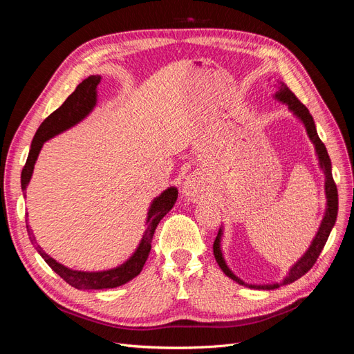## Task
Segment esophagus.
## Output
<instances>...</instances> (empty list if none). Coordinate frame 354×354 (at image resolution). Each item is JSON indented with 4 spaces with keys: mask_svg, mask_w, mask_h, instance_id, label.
Listing matches in <instances>:
<instances>
[{
    "mask_svg": "<svg viewBox=\"0 0 354 354\" xmlns=\"http://www.w3.org/2000/svg\"><path fill=\"white\" fill-rule=\"evenodd\" d=\"M203 192V181L199 176H189L183 185V195L195 198Z\"/></svg>",
    "mask_w": 354,
    "mask_h": 354,
    "instance_id": "esophagus-1",
    "label": "esophagus"
}]
</instances>
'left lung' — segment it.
<instances>
[{
    "mask_svg": "<svg viewBox=\"0 0 354 354\" xmlns=\"http://www.w3.org/2000/svg\"><path fill=\"white\" fill-rule=\"evenodd\" d=\"M274 97L277 100H281L283 103L288 104V109L292 111L295 116H298L299 120L303 121L304 127H306V131L310 137V140L313 142L315 147H316V153L319 158V165L320 168L324 169L325 173V192H326V212H325V217L322 220V224H320V227L317 230V234L315 236L312 245H310V248L307 250V252L299 259L292 267L291 270H289L288 276L281 283H273V285H248L245 283L243 281H241L238 276H234L232 273V270L227 267L226 261L223 259V254H221V248H220V239H221V229L218 230V234L216 241H214L212 245V250H214V257H216V261L218 263L220 269L224 272V274L229 276L230 279H233L234 282H238L239 285H245V286H250V288H255V289H276L282 285H288V283H292L299 277L304 276L312 267L315 266L316 260L319 259L320 252H322L324 246L329 238V233L334 227L335 220H337V214H338V192H337V185L334 178H332V171H330V159L329 155L326 152V147L320 140L317 131H316V125L313 121V116L310 115L308 109L306 106L297 99V95L288 88V85L281 82L279 85V91L274 94Z\"/></svg>",
    "mask_w": 354,
    "mask_h": 354,
    "instance_id": "left-lung-1",
    "label": "left lung"
}]
</instances>
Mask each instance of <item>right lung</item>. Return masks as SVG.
Listing matches in <instances>:
<instances>
[{"instance_id":"add662e5","label":"right lung","mask_w":354,"mask_h":354,"mask_svg":"<svg viewBox=\"0 0 354 354\" xmlns=\"http://www.w3.org/2000/svg\"><path fill=\"white\" fill-rule=\"evenodd\" d=\"M99 82H100L99 75H91V77L85 78L65 100V103H63L60 108L56 109L51 115H48L44 120V122L39 125V128L35 133L34 140H32L26 164L22 169L24 195H26L25 190H26V186L29 185L32 171H34L35 160L39 155L42 145H44V142H47L48 138L68 130V128L73 127L75 124H78L93 111L95 102H97V93H95V88H97ZM177 196H178V190L176 187H169L152 202V205L147 212V220H146L147 229L143 234L140 243H138L136 252L124 264L104 272H78V270L68 269V267L57 263L56 260H53L48 254L42 251V248L37 243L34 233H32L28 224H26V229H28L29 239L35 245L39 255L44 259V261L51 267V269L71 286L77 289L116 288L130 282L142 272L143 266L149 257V252H151V248H152L151 245H152L155 229L159 224V221L164 218L165 214L174 207Z\"/></svg>"}]
</instances>
